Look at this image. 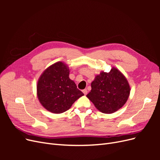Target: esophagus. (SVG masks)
<instances>
[{
  "label": "esophagus",
  "instance_id": "1",
  "mask_svg": "<svg viewBox=\"0 0 160 160\" xmlns=\"http://www.w3.org/2000/svg\"><path fill=\"white\" fill-rule=\"evenodd\" d=\"M88 90H87V89H83V93L84 95H86L87 94H88Z\"/></svg>",
  "mask_w": 160,
  "mask_h": 160
}]
</instances>
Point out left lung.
Masks as SVG:
<instances>
[{
  "label": "left lung",
  "instance_id": "obj_1",
  "mask_svg": "<svg viewBox=\"0 0 160 160\" xmlns=\"http://www.w3.org/2000/svg\"><path fill=\"white\" fill-rule=\"evenodd\" d=\"M91 90L87 95L95 107L103 113H113L126 103L130 86L123 74L115 67L109 72L101 71L91 84Z\"/></svg>",
  "mask_w": 160,
  "mask_h": 160
}]
</instances>
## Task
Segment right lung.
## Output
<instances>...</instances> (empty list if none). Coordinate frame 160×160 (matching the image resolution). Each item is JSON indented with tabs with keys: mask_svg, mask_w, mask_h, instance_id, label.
<instances>
[{
	"mask_svg": "<svg viewBox=\"0 0 160 160\" xmlns=\"http://www.w3.org/2000/svg\"><path fill=\"white\" fill-rule=\"evenodd\" d=\"M69 68L63 62L51 65L43 71L37 85L39 102L47 111L61 113L71 108L75 101L84 95L70 79Z\"/></svg>",
	"mask_w": 160,
	"mask_h": 160,
	"instance_id": "add662e5",
	"label": "right lung"
}]
</instances>
